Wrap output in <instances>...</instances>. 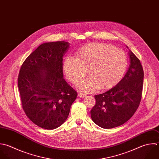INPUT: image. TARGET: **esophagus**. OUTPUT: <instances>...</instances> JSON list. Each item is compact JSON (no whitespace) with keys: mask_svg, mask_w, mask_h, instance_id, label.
I'll return each instance as SVG.
<instances>
[{"mask_svg":"<svg viewBox=\"0 0 159 159\" xmlns=\"http://www.w3.org/2000/svg\"><path fill=\"white\" fill-rule=\"evenodd\" d=\"M79 97H81V98H84V97H85L87 95H85V94H84V93H79Z\"/></svg>","mask_w":159,"mask_h":159,"instance_id":"esophagus-1","label":"esophagus"}]
</instances>
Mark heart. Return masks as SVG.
<instances>
[{"instance_id":"b5f03b06","label":"heart","mask_w":159,"mask_h":159,"mask_svg":"<svg viewBox=\"0 0 159 159\" xmlns=\"http://www.w3.org/2000/svg\"><path fill=\"white\" fill-rule=\"evenodd\" d=\"M75 56L76 59L66 58L63 70L74 85L81 82L89 71L90 77L78 85L79 89L85 92L113 88L123 79L128 66L125 52L109 44L89 43L77 50Z\"/></svg>"}]
</instances>
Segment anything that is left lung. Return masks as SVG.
Wrapping results in <instances>:
<instances>
[{
  "label": "left lung",
  "mask_w": 159,
  "mask_h": 159,
  "mask_svg": "<svg viewBox=\"0 0 159 159\" xmlns=\"http://www.w3.org/2000/svg\"><path fill=\"white\" fill-rule=\"evenodd\" d=\"M128 54L130 65L125 77L110 90L95 95L96 103L90 115L93 121L101 128L111 129L123 125L139 106L144 70L139 59L131 50Z\"/></svg>",
  "instance_id": "8db88e82"
}]
</instances>
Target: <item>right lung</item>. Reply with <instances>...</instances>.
<instances>
[{
	"label": "right lung",
	"mask_w": 159,
	"mask_h": 159,
	"mask_svg": "<svg viewBox=\"0 0 159 159\" xmlns=\"http://www.w3.org/2000/svg\"><path fill=\"white\" fill-rule=\"evenodd\" d=\"M69 45L62 41L43 43L28 56L20 70L18 87L23 111L45 129L64 123L77 96L63 79L62 57Z\"/></svg>",
	"instance_id": "obj_1"
}]
</instances>
